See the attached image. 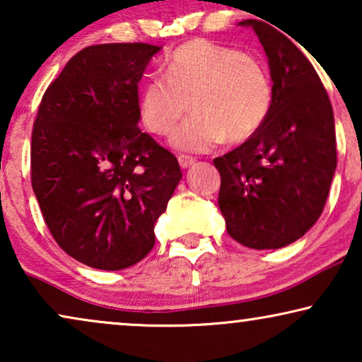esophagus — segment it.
<instances>
[{"label": "esophagus", "mask_w": 362, "mask_h": 362, "mask_svg": "<svg viewBox=\"0 0 362 362\" xmlns=\"http://www.w3.org/2000/svg\"><path fill=\"white\" fill-rule=\"evenodd\" d=\"M177 161H180V166L185 168V170H186V168H189L191 165H194V163H196L194 158L187 156V155H180V156H177Z\"/></svg>", "instance_id": "1"}]
</instances>
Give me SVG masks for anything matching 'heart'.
I'll use <instances>...</instances> for the list:
<instances>
[{
	"instance_id": "b5f03b06",
	"label": "heart",
	"mask_w": 362,
	"mask_h": 362,
	"mask_svg": "<svg viewBox=\"0 0 362 362\" xmlns=\"http://www.w3.org/2000/svg\"><path fill=\"white\" fill-rule=\"evenodd\" d=\"M165 77L148 78L140 92V118L148 130L173 136L186 151H209L219 143L254 136L270 115L274 90L265 67L250 54L194 39L176 47L163 64Z\"/></svg>"
}]
</instances>
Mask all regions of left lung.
<instances>
[{
    "mask_svg": "<svg viewBox=\"0 0 362 362\" xmlns=\"http://www.w3.org/2000/svg\"><path fill=\"white\" fill-rule=\"evenodd\" d=\"M269 57L270 115L254 136L216 158L219 207L232 239L250 249H280L318 221L336 170L329 97L305 54L269 23L245 19Z\"/></svg>",
    "mask_w": 362,
    "mask_h": 362,
    "instance_id": "obj_1",
    "label": "left lung"
}]
</instances>
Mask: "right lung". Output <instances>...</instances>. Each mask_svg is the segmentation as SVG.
Here are the masks:
<instances>
[{"label":"right lung","mask_w":362,"mask_h":362,"mask_svg":"<svg viewBox=\"0 0 362 362\" xmlns=\"http://www.w3.org/2000/svg\"><path fill=\"white\" fill-rule=\"evenodd\" d=\"M160 46H88L44 92L31 135V185L47 229L100 270L135 265L182 177L176 156L136 127L138 82Z\"/></svg>","instance_id":"right-lung-1"}]
</instances>
